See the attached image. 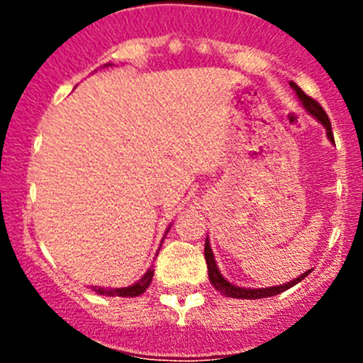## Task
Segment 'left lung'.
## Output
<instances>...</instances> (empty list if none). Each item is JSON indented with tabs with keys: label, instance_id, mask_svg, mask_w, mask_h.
Here are the masks:
<instances>
[{
	"label": "left lung",
	"instance_id": "obj_1",
	"mask_svg": "<svg viewBox=\"0 0 363 363\" xmlns=\"http://www.w3.org/2000/svg\"><path fill=\"white\" fill-rule=\"evenodd\" d=\"M291 86H293V91L296 92L298 99H300V104L306 107V111L309 112L311 116L316 118V120H318L323 127H325L327 138H329L331 142H335V138H333V130H331V121H329V116L325 114V111L320 107L318 101H314L313 98H309V96L301 91L296 83L291 82ZM205 262H207V269H209V280H211V284L214 285V289L220 291L221 294H225V296H229V298H243V300H258V298L277 296V294L291 289L293 285H296L298 281L303 280V278H306L307 274L311 272V269H309V271H306L303 274H300L298 278H294V280L287 281V284H284V285H274V287H262V289L240 287V285H234V284H230L229 280H225V278H223V274L220 272V269H218V265H216V259H214L213 249H211L209 238L205 240Z\"/></svg>",
	"mask_w": 363,
	"mask_h": 363
}]
</instances>
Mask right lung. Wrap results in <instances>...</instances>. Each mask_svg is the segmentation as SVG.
Returning a JSON list of instances; mask_svg holds the SVG:
<instances>
[{
  "label": "right lung",
  "instance_id": "1",
  "mask_svg": "<svg viewBox=\"0 0 363 363\" xmlns=\"http://www.w3.org/2000/svg\"><path fill=\"white\" fill-rule=\"evenodd\" d=\"M169 233V230H167ZM154 277V271L149 269L142 277V280H138L136 284L129 285V287H120V289H104V287H92L98 294H107V296H123V298H133V296H140L147 291V287L150 285Z\"/></svg>",
  "mask_w": 363,
  "mask_h": 363
}]
</instances>
